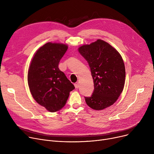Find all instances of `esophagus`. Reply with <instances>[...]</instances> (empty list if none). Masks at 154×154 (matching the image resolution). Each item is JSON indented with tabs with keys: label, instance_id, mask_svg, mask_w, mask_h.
I'll list each match as a JSON object with an SVG mask.
<instances>
[{
	"label": "esophagus",
	"instance_id": "1",
	"mask_svg": "<svg viewBox=\"0 0 154 154\" xmlns=\"http://www.w3.org/2000/svg\"><path fill=\"white\" fill-rule=\"evenodd\" d=\"M74 86H75V87L76 88H78L79 87V84H78V83L75 84H74Z\"/></svg>",
	"mask_w": 154,
	"mask_h": 154
}]
</instances>
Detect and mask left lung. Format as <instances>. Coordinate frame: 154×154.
Here are the masks:
<instances>
[{
	"label": "left lung",
	"instance_id": "left-lung-1",
	"mask_svg": "<svg viewBox=\"0 0 154 154\" xmlns=\"http://www.w3.org/2000/svg\"><path fill=\"white\" fill-rule=\"evenodd\" d=\"M79 52L88 62L94 81L92 95L84 97L86 103L97 110L112 106L125 84V69L122 57L109 44L100 39L81 46Z\"/></svg>",
	"mask_w": 154,
	"mask_h": 154
}]
</instances>
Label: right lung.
I'll return each mask as SVG.
<instances>
[{"instance_id":"add662e5","label":"right lung","mask_w":154,"mask_h":154,"mask_svg":"<svg viewBox=\"0 0 154 154\" xmlns=\"http://www.w3.org/2000/svg\"><path fill=\"white\" fill-rule=\"evenodd\" d=\"M68 48L67 45L48 42L40 47L32 60L28 84L33 98L51 112L60 110L75 88L59 63Z\"/></svg>"}]
</instances>
